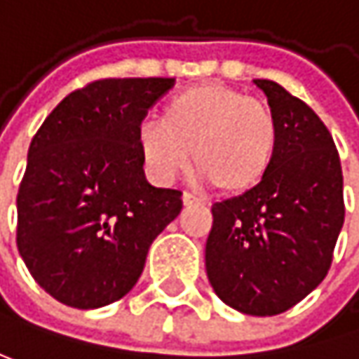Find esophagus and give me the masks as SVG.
I'll list each match as a JSON object with an SVG mask.
<instances>
[{
	"label": "esophagus",
	"instance_id": "obj_1",
	"mask_svg": "<svg viewBox=\"0 0 359 359\" xmlns=\"http://www.w3.org/2000/svg\"><path fill=\"white\" fill-rule=\"evenodd\" d=\"M182 202H184V206H186V208L202 204V200H200V198H196V196H192V194H188V192H184V196H182Z\"/></svg>",
	"mask_w": 359,
	"mask_h": 359
}]
</instances>
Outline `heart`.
Masks as SVG:
<instances>
[{"instance_id":"heart-1","label":"heart","mask_w":359,"mask_h":359,"mask_svg":"<svg viewBox=\"0 0 359 359\" xmlns=\"http://www.w3.org/2000/svg\"><path fill=\"white\" fill-rule=\"evenodd\" d=\"M280 141L264 102L224 83H200L169 97L161 122H142L137 144L157 184L175 182L196 163V180L226 196L255 192L269 175Z\"/></svg>"}]
</instances>
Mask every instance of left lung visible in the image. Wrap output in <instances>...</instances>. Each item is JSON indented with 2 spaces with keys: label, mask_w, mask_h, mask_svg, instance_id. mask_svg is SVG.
I'll return each mask as SVG.
<instances>
[{
  "label": "left lung",
  "mask_w": 359,
  "mask_h": 359,
  "mask_svg": "<svg viewBox=\"0 0 359 359\" xmlns=\"http://www.w3.org/2000/svg\"><path fill=\"white\" fill-rule=\"evenodd\" d=\"M276 116L280 141L266 182L212 206L206 273L231 309L273 317L325 280L344 226V175L335 142L302 100L253 79Z\"/></svg>",
  "instance_id": "obj_1"
}]
</instances>
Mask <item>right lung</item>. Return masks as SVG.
<instances>
[{
  "mask_svg": "<svg viewBox=\"0 0 359 359\" xmlns=\"http://www.w3.org/2000/svg\"><path fill=\"white\" fill-rule=\"evenodd\" d=\"M171 77L102 79L73 91L30 142L18 192V251L39 286L100 309L139 282L182 192L147 182L137 133Z\"/></svg>",
  "mask_w": 359,
  "mask_h": 359,
  "instance_id": "add662e5",
  "label": "right lung"
}]
</instances>
